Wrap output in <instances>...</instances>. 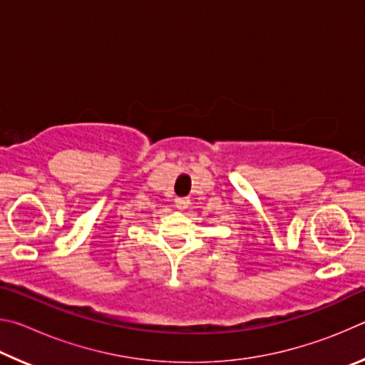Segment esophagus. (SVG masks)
<instances>
[{
  "instance_id": "esophagus-1",
  "label": "esophagus",
  "mask_w": 365,
  "mask_h": 365,
  "mask_svg": "<svg viewBox=\"0 0 365 365\" xmlns=\"http://www.w3.org/2000/svg\"><path fill=\"white\" fill-rule=\"evenodd\" d=\"M175 206L178 209H188L190 207V200H188V197H177Z\"/></svg>"
}]
</instances>
